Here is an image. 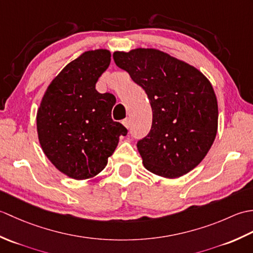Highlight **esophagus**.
<instances>
[{"label": "esophagus", "instance_id": "obj_1", "mask_svg": "<svg viewBox=\"0 0 253 253\" xmlns=\"http://www.w3.org/2000/svg\"><path fill=\"white\" fill-rule=\"evenodd\" d=\"M122 123H123V125L127 128V129L130 127V121L128 120V118H126V120H124Z\"/></svg>", "mask_w": 253, "mask_h": 253}]
</instances>
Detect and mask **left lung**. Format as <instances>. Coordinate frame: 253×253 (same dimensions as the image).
<instances>
[{
	"label": "left lung",
	"mask_w": 253,
	"mask_h": 253,
	"mask_svg": "<svg viewBox=\"0 0 253 253\" xmlns=\"http://www.w3.org/2000/svg\"><path fill=\"white\" fill-rule=\"evenodd\" d=\"M113 58L146 91L152 107L151 130L137 143L144 168L165 178L189 173L216 137L211 83L196 67L157 49L116 51Z\"/></svg>",
	"instance_id": "1"
}]
</instances>
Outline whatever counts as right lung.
I'll use <instances>...</instances> for the list:
<instances>
[{"instance_id":"obj_1","label":"right lung","mask_w":253,"mask_h":253,"mask_svg":"<svg viewBox=\"0 0 253 253\" xmlns=\"http://www.w3.org/2000/svg\"><path fill=\"white\" fill-rule=\"evenodd\" d=\"M111 63V52H84L52 80L37 113V131L46 158L63 174L83 180L104 169L127 129L112 120L116 99L95 84Z\"/></svg>"}]
</instances>
